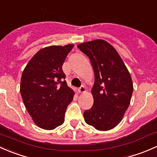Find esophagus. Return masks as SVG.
Listing matches in <instances>:
<instances>
[{"mask_svg":"<svg viewBox=\"0 0 157 157\" xmlns=\"http://www.w3.org/2000/svg\"><path fill=\"white\" fill-rule=\"evenodd\" d=\"M78 93H84V92H85V87L84 86V85H82V86L78 88Z\"/></svg>","mask_w":157,"mask_h":157,"instance_id":"obj_1","label":"esophagus"}]
</instances>
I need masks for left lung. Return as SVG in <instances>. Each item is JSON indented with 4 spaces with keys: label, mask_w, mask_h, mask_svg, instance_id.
<instances>
[{
    "label": "left lung",
    "mask_w": 157,
    "mask_h": 157,
    "mask_svg": "<svg viewBox=\"0 0 157 157\" xmlns=\"http://www.w3.org/2000/svg\"><path fill=\"white\" fill-rule=\"evenodd\" d=\"M78 48L89 57L94 72V104L84 112L85 121L97 130H110L121 122L130 104V73L116 49L104 40L80 44Z\"/></svg>",
    "instance_id": "left-lung-1"
}]
</instances>
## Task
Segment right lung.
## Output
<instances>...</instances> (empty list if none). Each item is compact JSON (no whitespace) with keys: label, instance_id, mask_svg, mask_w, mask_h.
Returning <instances> with one entry per match:
<instances>
[{"label":"right lung","instance_id":"1","mask_svg":"<svg viewBox=\"0 0 157 157\" xmlns=\"http://www.w3.org/2000/svg\"><path fill=\"white\" fill-rule=\"evenodd\" d=\"M73 44L40 50L24 69L20 93L27 111L38 127L52 130L64 122L74 91L68 87L63 64Z\"/></svg>","mask_w":157,"mask_h":157}]
</instances>
